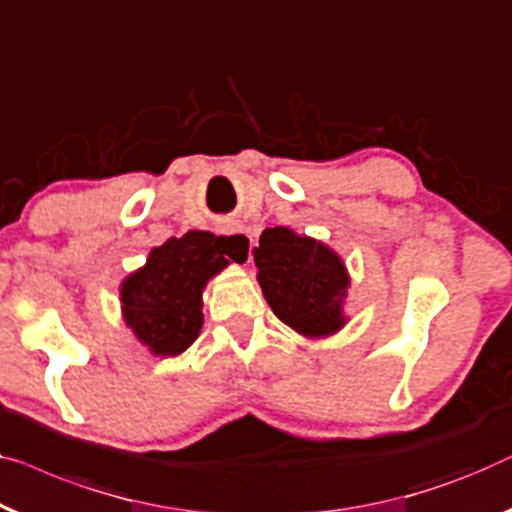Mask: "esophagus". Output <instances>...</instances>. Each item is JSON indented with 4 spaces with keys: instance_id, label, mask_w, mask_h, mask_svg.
Wrapping results in <instances>:
<instances>
[{
    "instance_id": "34e87169",
    "label": "esophagus",
    "mask_w": 512,
    "mask_h": 512,
    "mask_svg": "<svg viewBox=\"0 0 512 512\" xmlns=\"http://www.w3.org/2000/svg\"><path fill=\"white\" fill-rule=\"evenodd\" d=\"M224 235H228V240H231V247L238 256H251V249H254V240H251V235L247 231H242L238 226H231V228H224Z\"/></svg>"
}]
</instances>
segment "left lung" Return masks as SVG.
I'll return each mask as SVG.
<instances>
[{
	"mask_svg": "<svg viewBox=\"0 0 512 512\" xmlns=\"http://www.w3.org/2000/svg\"><path fill=\"white\" fill-rule=\"evenodd\" d=\"M254 261L265 300L279 321L307 337L342 328L348 277L342 258L325 244L300 238L284 226L265 228Z\"/></svg>",
	"mask_w": 512,
	"mask_h": 512,
	"instance_id": "left-lung-1",
	"label": "left lung"
}]
</instances>
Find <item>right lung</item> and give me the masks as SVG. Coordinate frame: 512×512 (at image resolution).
Masks as SVG:
<instances>
[{
  "label": "right lung",
  "mask_w": 512,
  "mask_h": 512,
  "mask_svg": "<svg viewBox=\"0 0 512 512\" xmlns=\"http://www.w3.org/2000/svg\"><path fill=\"white\" fill-rule=\"evenodd\" d=\"M231 261H244L224 235L189 231L152 249L143 270L122 284L124 318L157 355H177L196 342L203 325V286Z\"/></svg>",
  "instance_id": "1"
}]
</instances>
